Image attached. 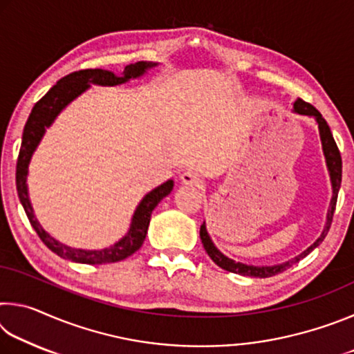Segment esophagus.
<instances>
[{"label":"esophagus","instance_id":"1","mask_svg":"<svg viewBox=\"0 0 354 354\" xmlns=\"http://www.w3.org/2000/svg\"><path fill=\"white\" fill-rule=\"evenodd\" d=\"M181 183L185 185H196V187H198V185L203 184V179L196 171L189 170V171H184L181 175Z\"/></svg>","mask_w":354,"mask_h":354}]
</instances>
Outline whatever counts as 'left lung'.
<instances>
[{"instance_id": "obj_1", "label": "left lung", "mask_w": 354, "mask_h": 354, "mask_svg": "<svg viewBox=\"0 0 354 354\" xmlns=\"http://www.w3.org/2000/svg\"><path fill=\"white\" fill-rule=\"evenodd\" d=\"M293 112L299 113V115H309L314 117L317 124H319V131H320V139H322V147H323V154H325L326 159V167L329 171V178H331V184H333V198L331 203H329V209H328V215H326V225L325 230H323L322 236L317 239V241L310 245L308 250H304L301 254H298L297 257H293L292 261L279 263V266H266V267H256V266H247V263L242 262H236L226 257L223 253H220L215 247L214 242L209 237L207 231H206V225L203 223L200 227V237L203 242V247H205L206 253L209 257L217 263L220 268H223L226 272L231 273H237V274H243V277H253V278H268V277H274L281 272L287 270V268L292 267V263H297L298 261H301L303 257H306L310 251L314 248L319 247V245L323 242V239L326 237L329 227H331L333 223V217H334V211H335V203H337V194L340 189V183H342V158H340V151L337 145H335V140L333 137L331 129H329L326 120L322 117V113L315 109L313 104L306 103L303 100H297L295 104H293Z\"/></svg>"}]
</instances>
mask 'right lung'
<instances>
[{
    "mask_svg": "<svg viewBox=\"0 0 354 354\" xmlns=\"http://www.w3.org/2000/svg\"><path fill=\"white\" fill-rule=\"evenodd\" d=\"M158 64L151 62H137L131 64L124 67L122 76L113 75L112 71L101 70V68H87L80 70L75 73H70L62 80L56 82L50 91L46 92L44 98H40L37 103L34 104L29 118L23 129V139L20 147L19 160H17V192H19V198L23 209L29 218V223L32 225L34 231L37 232L40 241L44 242L53 253L64 257V259L80 262V263H112L118 262L134 254L137 250L142 247L143 241L147 237L148 225L151 220L153 209L159 205V201L165 198L173 189V181L160 184L159 187L149 192L145 195V198L140 201L137 206L136 212L133 215V221H131V227L128 234L124 236L122 241H118L115 245L104 250H75L70 248L67 245L57 242L53 239L48 232L39 225L37 218L34 217L31 203H29L28 196V185H26V176H28V165L31 162L32 153L44 137L48 127L55 122V118L59 115L65 106L71 103L76 97H80L82 92H86L91 84H98V86H117V84H123L129 81L131 77H139L148 68L156 67Z\"/></svg>",
    "mask_w": 354,
    "mask_h": 354,
    "instance_id": "obj_1",
    "label": "right lung"
}]
</instances>
